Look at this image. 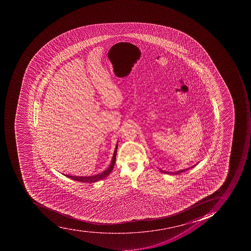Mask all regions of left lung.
Segmentation results:
<instances>
[{"mask_svg":"<svg viewBox=\"0 0 251 251\" xmlns=\"http://www.w3.org/2000/svg\"><path fill=\"white\" fill-rule=\"evenodd\" d=\"M196 165H195V166H192V167H194V166H196ZM189 169V168H188ZM188 169H185V170H180V171H176V172H166V171H164V170H160V171L161 172L163 173V174H181V173L184 172V171H186V170H188Z\"/></svg>","mask_w":251,"mask_h":251,"instance_id":"8db88e82","label":"left lung"}]
</instances>
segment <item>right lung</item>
Listing matches in <instances>:
<instances>
[{"instance_id":"obj_1","label":"right lung","mask_w":251,"mask_h":251,"mask_svg":"<svg viewBox=\"0 0 251 251\" xmlns=\"http://www.w3.org/2000/svg\"><path fill=\"white\" fill-rule=\"evenodd\" d=\"M117 150H118V144H117L116 147H115V152H114V155H113L111 165L107 168V170H105L103 173L90 176H70V175H67V174H63V175H65L67 177L71 178L72 180L82 182V183H95V182L98 181V180H103L106 176H108L109 174H111L114 166H115V161H116Z\"/></svg>"}]
</instances>
